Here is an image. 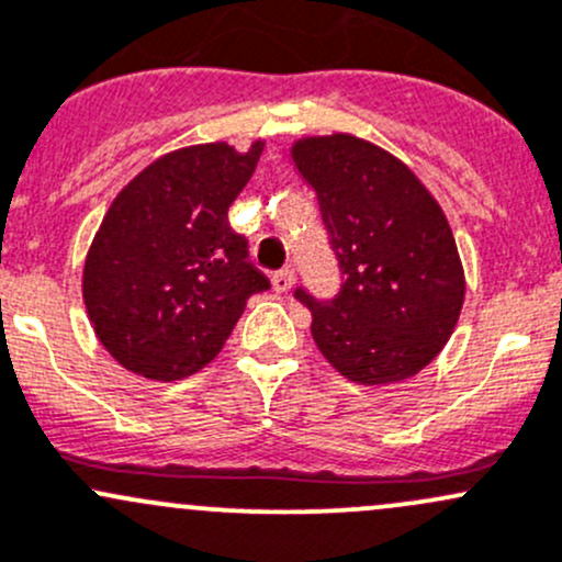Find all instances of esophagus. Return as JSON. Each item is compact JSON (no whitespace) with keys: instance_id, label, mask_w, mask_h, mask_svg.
<instances>
[{"instance_id":"obj_1","label":"esophagus","mask_w":562,"mask_h":562,"mask_svg":"<svg viewBox=\"0 0 562 562\" xmlns=\"http://www.w3.org/2000/svg\"><path fill=\"white\" fill-rule=\"evenodd\" d=\"M271 288H274L277 293H288L293 288V269H280L274 277H271Z\"/></svg>"}]
</instances>
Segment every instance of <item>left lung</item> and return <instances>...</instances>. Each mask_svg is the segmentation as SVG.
Returning <instances> with one entry per match:
<instances>
[{
  "label": "left lung",
  "instance_id": "obj_1",
  "mask_svg": "<svg viewBox=\"0 0 562 562\" xmlns=\"http://www.w3.org/2000/svg\"><path fill=\"white\" fill-rule=\"evenodd\" d=\"M291 161L317 193L345 274L328 304L296 291L317 350L356 385L409 380L450 341L463 310L445 210L401 158L356 134L301 137Z\"/></svg>",
  "mask_w": 562,
  "mask_h": 562
}]
</instances>
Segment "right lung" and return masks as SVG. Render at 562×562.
<instances>
[{
  "label": "right lung",
  "mask_w": 562,
  "mask_h": 562,
  "mask_svg": "<svg viewBox=\"0 0 562 562\" xmlns=\"http://www.w3.org/2000/svg\"><path fill=\"white\" fill-rule=\"evenodd\" d=\"M263 153L204 142L167 153L123 186L82 263V301L97 339L123 369L175 382L226 345L269 280L247 261L228 206Z\"/></svg>",
  "instance_id": "right-lung-1"
}]
</instances>
